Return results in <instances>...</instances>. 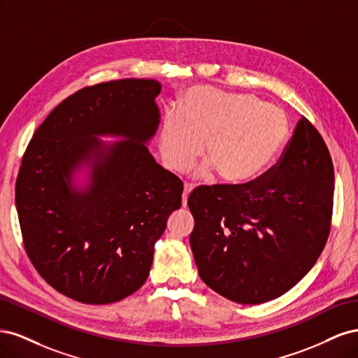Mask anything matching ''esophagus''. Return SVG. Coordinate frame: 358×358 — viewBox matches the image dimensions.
Returning a JSON list of instances; mask_svg holds the SVG:
<instances>
[{
    "label": "esophagus",
    "mask_w": 358,
    "mask_h": 358,
    "mask_svg": "<svg viewBox=\"0 0 358 358\" xmlns=\"http://www.w3.org/2000/svg\"><path fill=\"white\" fill-rule=\"evenodd\" d=\"M192 185L191 183H185V187H183V194H182V206L183 208H187V203H188V196H189V192L192 191Z\"/></svg>",
    "instance_id": "1"
}]
</instances>
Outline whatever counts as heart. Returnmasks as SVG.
I'll return each instance as SVG.
<instances>
[{
	"label": "heart",
	"instance_id": "obj_1",
	"mask_svg": "<svg viewBox=\"0 0 358 358\" xmlns=\"http://www.w3.org/2000/svg\"><path fill=\"white\" fill-rule=\"evenodd\" d=\"M288 134L287 116L278 106L254 95L192 88L180 112L169 110L159 133V152L167 169L185 171L201 152L227 183L255 179L282 148Z\"/></svg>",
	"mask_w": 358,
	"mask_h": 358
}]
</instances>
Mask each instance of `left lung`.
Returning <instances> with one entry per match:
<instances>
[{
	"label": "left lung",
	"mask_w": 358,
	"mask_h": 358,
	"mask_svg": "<svg viewBox=\"0 0 358 358\" xmlns=\"http://www.w3.org/2000/svg\"><path fill=\"white\" fill-rule=\"evenodd\" d=\"M333 192L329 148L301 116L279 161L262 176L189 194V243L203 282L242 305L285 294L327 243Z\"/></svg>",
	"instance_id": "1"
}]
</instances>
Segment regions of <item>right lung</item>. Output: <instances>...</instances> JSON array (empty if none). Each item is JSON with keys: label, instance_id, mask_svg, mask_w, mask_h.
Instances as JSON below:
<instances>
[{"label": "right lung", "instance_id": "add662e5", "mask_svg": "<svg viewBox=\"0 0 358 358\" xmlns=\"http://www.w3.org/2000/svg\"><path fill=\"white\" fill-rule=\"evenodd\" d=\"M152 79L86 86L59 103L36 129L16 179L24 246L40 276L61 294L107 305L148 279L154 245L182 204V180L149 154L157 131ZM122 135L104 147L94 137ZM91 162L90 187L76 192L71 173Z\"/></svg>", "mask_w": 358, "mask_h": 358}]
</instances>
